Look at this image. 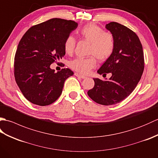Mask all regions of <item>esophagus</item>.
<instances>
[{"label":"esophagus","instance_id":"esophagus-1","mask_svg":"<svg viewBox=\"0 0 158 158\" xmlns=\"http://www.w3.org/2000/svg\"><path fill=\"white\" fill-rule=\"evenodd\" d=\"M75 76H77V77H81V79H85V78H86V77H85V76H84V75H81V74H79V73H75Z\"/></svg>","mask_w":158,"mask_h":158}]
</instances>
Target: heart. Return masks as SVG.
<instances>
[{
  "instance_id": "1",
  "label": "heart",
  "mask_w": 158,
  "mask_h": 158,
  "mask_svg": "<svg viewBox=\"0 0 158 158\" xmlns=\"http://www.w3.org/2000/svg\"><path fill=\"white\" fill-rule=\"evenodd\" d=\"M79 35L90 43L88 58H77L70 62V69L83 75L88 74L96 65V58L99 60L109 59L113 53L115 43L113 35L105 31L95 23H90L80 29ZM75 39L69 36L64 41V51L71 55L75 48Z\"/></svg>"
}]
</instances>
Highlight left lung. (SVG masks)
Returning a JSON list of instances; mask_svg holds the SVG:
<instances>
[{"mask_svg":"<svg viewBox=\"0 0 158 158\" xmlns=\"http://www.w3.org/2000/svg\"><path fill=\"white\" fill-rule=\"evenodd\" d=\"M115 39L113 53L98 70L99 74L112 76L105 81L94 79V87L88 92L94 101L102 105H112L127 98L135 89L145 68L143 46L132 30L117 22L106 25Z\"/></svg>","mask_w":158,"mask_h":158,"instance_id":"8db88e82","label":"left lung"}]
</instances>
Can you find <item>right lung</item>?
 <instances>
[{"label": "right lung", "instance_id": "obj_1", "mask_svg": "<svg viewBox=\"0 0 158 158\" xmlns=\"http://www.w3.org/2000/svg\"><path fill=\"white\" fill-rule=\"evenodd\" d=\"M77 26L73 20L53 18L32 26L23 35L13 67L17 85L28 101L47 106L59 98L66 79L74 73L69 69L56 73L50 65L62 64L58 61L65 55L64 41Z\"/></svg>", "mask_w": 158, "mask_h": 158}]
</instances>
